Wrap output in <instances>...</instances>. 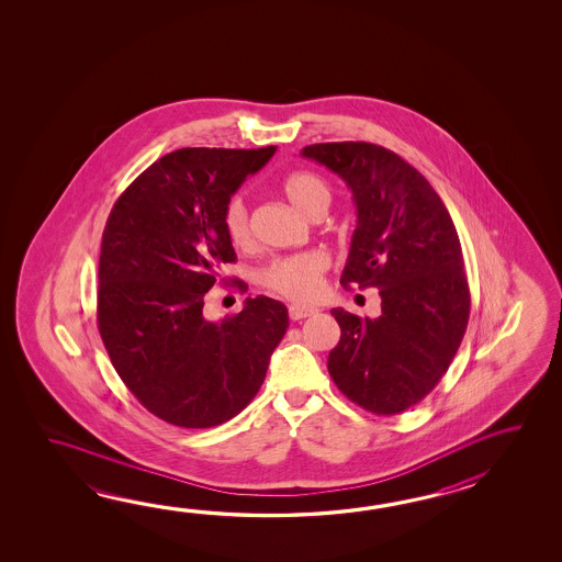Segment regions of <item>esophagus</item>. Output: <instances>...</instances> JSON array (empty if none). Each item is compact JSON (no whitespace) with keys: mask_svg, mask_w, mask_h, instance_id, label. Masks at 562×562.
Masks as SVG:
<instances>
[{"mask_svg":"<svg viewBox=\"0 0 562 562\" xmlns=\"http://www.w3.org/2000/svg\"><path fill=\"white\" fill-rule=\"evenodd\" d=\"M317 310H313V307H299V305H291L289 307V317L293 319V322H299V319H305V317H310Z\"/></svg>","mask_w":562,"mask_h":562,"instance_id":"esophagus-1","label":"esophagus"}]
</instances>
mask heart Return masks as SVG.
<instances>
[{
	"instance_id": "1",
	"label": "heart",
	"mask_w": 562,
	"mask_h": 562,
	"mask_svg": "<svg viewBox=\"0 0 562 562\" xmlns=\"http://www.w3.org/2000/svg\"><path fill=\"white\" fill-rule=\"evenodd\" d=\"M283 192L293 206H297L307 216L313 215L317 209L327 206L331 199L327 182L307 170L289 175L283 180ZM223 228L235 247H247L251 243V216L243 194L231 196L225 204ZM327 267L329 257L323 251L295 252L277 257L271 263L265 265L263 271L259 273V281L261 285L283 297L305 303L319 295L323 273L327 271Z\"/></svg>"
}]
</instances>
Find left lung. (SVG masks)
<instances>
[{
	"instance_id": "left-lung-1",
	"label": "left lung",
	"mask_w": 562,
	"mask_h": 562,
	"mask_svg": "<svg viewBox=\"0 0 562 562\" xmlns=\"http://www.w3.org/2000/svg\"><path fill=\"white\" fill-rule=\"evenodd\" d=\"M301 155L346 180L358 209L341 285L375 286L382 315L331 310L341 327L327 370L378 416L416 406L450 368L470 315L454 223L438 192L402 156L370 143L311 144Z\"/></svg>"
}]
</instances>
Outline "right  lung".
Segmentation results:
<instances>
[{
  "instance_id": "1",
  "label": "right lung",
  "mask_w": 562,
  "mask_h": 562,
  "mask_svg": "<svg viewBox=\"0 0 562 562\" xmlns=\"http://www.w3.org/2000/svg\"><path fill=\"white\" fill-rule=\"evenodd\" d=\"M273 155L276 146L180 148L146 168L108 216L100 337L120 380L172 426L213 428L249 406L289 327L285 305L265 295L221 323L203 315L204 293L237 259L223 209Z\"/></svg>"
}]
</instances>
